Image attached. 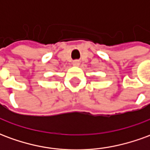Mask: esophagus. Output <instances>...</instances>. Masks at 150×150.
I'll return each instance as SVG.
<instances>
[{
    "mask_svg": "<svg viewBox=\"0 0 150 150\" xmlns=\"http://www.w3.org/2000/svg\"><path fill=\"white\" fill-rule=\"evenodd\" d=\"M72 64H73V66H79V62L78 60H75V61H73Z\"/></svg>",
    "mask_w": 150,
    "mask_h": 150,
    "instance_id": "34e87169",
    "label": "esophagus"
}]
</instances>
